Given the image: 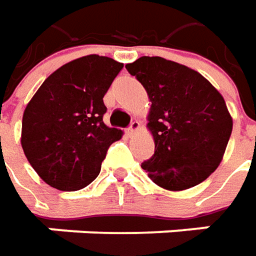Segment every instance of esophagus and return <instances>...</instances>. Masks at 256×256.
I'll return each instance as SVG.
<instances>
[{"label":"esophagus","instance_id":"1","mask_svg":"<svg viewBox=\"0 0 256 256\" xmlns=\"http://www.w3.org/2000/svg\"><path fill=\"white\" fill-rule=\"evenodd\" d=\"M138 128H140V123L138 122H132L130 128H128V134H133V133H136Z\"/></svg>","mask_w":256,"mask_h":256}]
</instances>
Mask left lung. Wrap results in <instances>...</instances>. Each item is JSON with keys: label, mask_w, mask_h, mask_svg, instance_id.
Masks as SVG:
<instances>
[{"label": "left lung", "mask_w": 256, "mask_h": 256, "mask_svg": "<svg viewBox=\"0 0 256 256\" xmlns=\"http://www.w3.org/2000/svg\"><path fill=\"white\" fill-rule=\"evenodd\" d=\"M126 69L152 102L147 128L154 154L143 170L170 191L202 182L221 163L232 132L221 93L197 70L164 58L142 56Z\"/></svg>", "instance_id": "8db88e82"}]
</instances>
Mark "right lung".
<instances>
[{"instance_id":"add662e5","label":"right lung","mask_w":256,"mask_h":256,"mask_svg":"<svg viewBox=\"0 0 256 256\" xmlns=\"http://www.w3.org/2000/svg\"><path fill=\"white\" fill-rule=\"evenodd\" d=\"M122 68L108 56L78 58L49 75L26 104L21 144L50 187L76 191L89 186L108 148L123 136L103 122V96Z\"/></svg>"}]
</instances>
